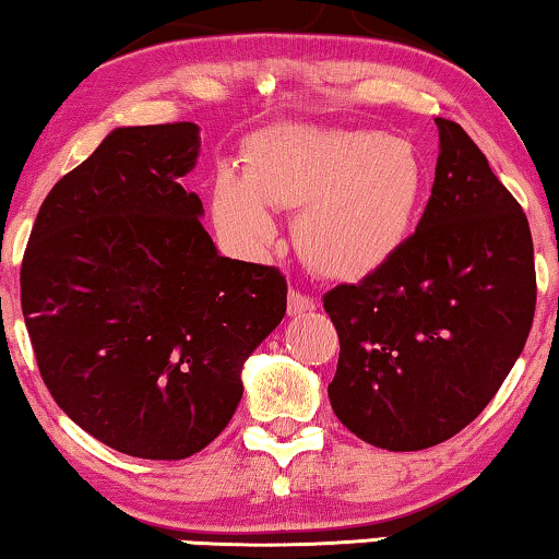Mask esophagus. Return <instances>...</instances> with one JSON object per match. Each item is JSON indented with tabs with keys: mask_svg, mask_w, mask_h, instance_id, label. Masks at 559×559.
<instances>
[{
	"mask_svg": "<svg viewBox=\"0 0 559 559\" xmlns=\"http://www.w3.org/2000/svg\"><path fill=\"white\" fill-rule=\"evenodd\" d=\"M316 308H318V302L312 300V297L302 295L300 289H289V295H287L289 316H302V312H310V310H316Z\"/></svg>",
	"mask_w": 559,
	"mask_h": 559,
	"instance_id": "obj_1",
	"label": "esophagus"
}]
</instances>
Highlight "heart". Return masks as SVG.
Wrapping results in <instances>:
<instances>
[{
    "mask_svg": "<svg viewBox=\"0 0 559 559\" xmlns=\"http://www.w3.org/2000/svg\"><path fill=\"white\" fill-rule=\"evenodd\" d=\"M427 163L415 144L379 129H262L243 173L221 165L211 218L228 249L262 259L277 239L272 209L297 211L295 247L312 272L358 280L400 254L427 201Z\"/></svg>",
    "mask_w": 559,
    "mask_h": 559,
    "instance_id": "1",
    "label": "heart"
}]
</instances>
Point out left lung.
<instances>
[{"label":"left lung","mask_w":559,"mask_h":559,"mask_svg":"<svg viewBox=\"0 0 559 559\" xmlns=\"http://www.w3.org/2000/svg\"><path fill=\"white\" fill-rule=\"evenodd\" d=\"M435 124L440 155L417 231L381 270L323 297L341 338L335 417L394 453L438 445L484 412L537 302L522 205L461 124Z\"/></svg>","instance_id":"8db88e82"}]
</instances>
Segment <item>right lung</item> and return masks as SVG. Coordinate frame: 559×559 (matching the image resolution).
I'll list each match as a JSON object with an SVG mask.
<instances>
[{
    "label": "right lung",
    "mask_w": 559,
    "mask_h": 559,
    "mask_svg": "<svg viewBox=\"0 0 559 559\" xmlns=\"http://www.w3.org/2000/svg\"><path fill=\"white\" fill-rule=\"evenodd\" d=\"M193 121L117 127L56 182L22 259V316L45 386L81 430L147 461L224 432L241 369L282 323L280 270L221 257L182 188Z\"/></svg>",
    "instance_id": "add662e5"
}]
</instances>
